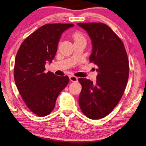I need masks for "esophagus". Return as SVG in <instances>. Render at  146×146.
<instances>
[{
  "label": "esophagus",
  "mask_w": 146,
  "mask_h": 146,
  "mask_svg": "<svg viewBox=\"0 0 146 146\" xmlns=\"http://www.w3.org/2000/svg\"><path fill=\"white\" fill-rule=\"evenodd\" d=\"M69 79L72 82H76L78 81V78L74 76H69Z\"/></svg>",
  "instance_id": "1"
}]
</instances>
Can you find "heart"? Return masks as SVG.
Masks as SVG:
<instances>
[{"mask_svg": "<svg viewBox=\"0 0 146 146\" xmlns=\"http://www.w3.org/2000/svg\"><path fill=\"white\" fill-rule=\"evenodd\" d=\"M73 39L74 40V42H78V41H83V40H85L84 36H83L82 33H81L79 32H76L73 34Z\"/></svg>", "mask_w": 146, "mask_h": 146, "instance_id": "obj_1", "label": "heart"}]
</instances>
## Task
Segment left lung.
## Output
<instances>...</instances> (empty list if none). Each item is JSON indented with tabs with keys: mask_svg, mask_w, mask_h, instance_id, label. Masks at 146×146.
<instances>
[{
	"mask_svg": "<svg viewBox=\"0 0 146 146\" xmlns=\"http://www.w3.org/2000/svg\"><path fill=\"white\" fill-rule=\"evenodd\" d=\"M89 35L92 51L89 60L98 66L96 82L80 78L82 87L79 105L82 113L97 120L111 113L120 102L127 85L129 64L120 38L106 24L78 23Z\"/></svg>",
	"mask_w": 146,
	"mask_h": 146,
	"instance_id": "obj_1",
	"label": "left lung"
}]
</instances>
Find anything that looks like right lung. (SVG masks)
<instances>
[{
	"mask_svg": "<svg viewBox=\"0 0 146 146\" xmlns=\"http://www.w3.org/2000/svg\"><path fill=\"white\" fill-rule=\"evenodd\" d=\"M73 24H47L24 40L17 54L14 80L26 106L33 113L46 116L69 82L67 76L45 72V64L56 56L61 33Z\"/></svg>",
	"mask_w": 146,
	"mask_h": 146,
	"instance_id": "right-lung-1",
	"label": "right lung"
}]
</instances>
